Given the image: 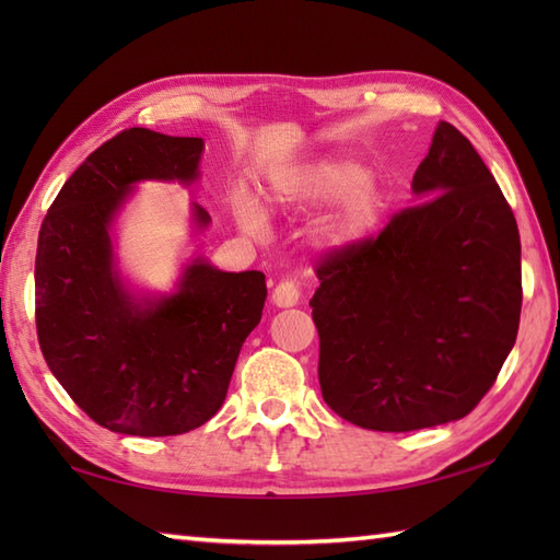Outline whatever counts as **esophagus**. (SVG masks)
I'll list each match as a JSON object with an SVG mask.
<instances>
[{
  "label": "esophagus",
  "instance_id": "1",
  "mask_svg": "<svg viewBox=\"0 0 560 560\" xmlns=\"http://www.w3.org/2000/svg\"><path fill=\"white\" fill-rule=\"evenodd\" d=\"M301 295H303V291H301L299 281L283 279V281L277 283V289H273L271 301H273V305H279V307H293V305H299Z\"/></svg>",
  "mask_w": 560,
  "mask_h": 560
}]
</instances>
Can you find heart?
<instances>
[{
  "mask_svg": "<svg viewBox=\"0 0 560 560\" xmlns=\"http://www.w3.org/2000/svg\"><path fill=\"white\" fill-rule=\"evenodd\" d=\"M299 192L305 199H335L339 194L337 211L327 223V235L335 243L355 241L375 229L383 213V192L373 177H365L363 168L347 161L319 163L305 171L299 180Z\"/></svg>",
  "mask_w": 560,
  "mask_h": 560,
  "instance_id": "1",
  "label": "heart"
}]
</instances>
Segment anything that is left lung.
<instances>
[{
    "mask_svg": "<svg viewBox=\"0 0 560 560\" xmlns=\"http://www.w3.org/2000/svg\"><path fill=\"white\" fill-rule=\"evenodd\" d=\"M411 187L421 201L377 235L319 257L311 301L329 409L387 433L464 419L515 347L522 311L515 213L457 127L438 125Z\"/></svg>",
    "mask_w": 560,
    "mask_h": 560,
    "instance_id": "left-lung-1",
    "label": "left lung"
}]
</instances>
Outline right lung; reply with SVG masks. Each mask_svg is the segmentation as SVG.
Segmentation results:
<instances>
[{
	"label": "right lung",
	"instance_id": "add662e5",
	"mask_svg": "<svg viewBox=\"0 0 560 560\" xmlns=\"http://www.w3.org/2000/svg\"><path fill=\"white\" fill-rule=\"evenodd\" d=\"M205 141L144 127L105 141L59 189L35 253V329L52 375L113 433L195 431L221 409L267 299L261 271L195 259L171 299L139 305L113 271L108 223L137 180L197 177ZM199 225L209 213L195 207Z\"/></svg>",
	"mask_w": 560,
	"mask_h": 560
}]
</instances>
